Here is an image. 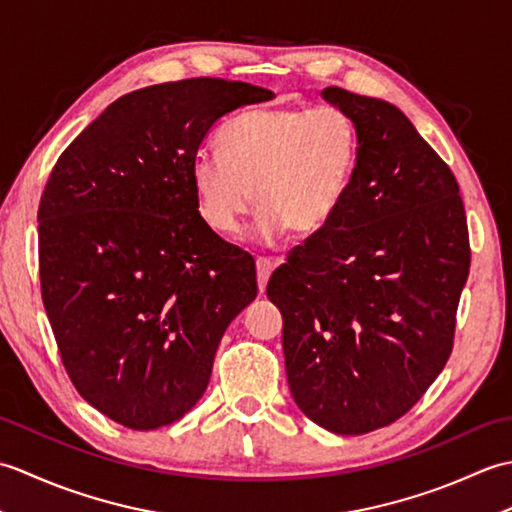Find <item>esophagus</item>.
<instances>
[{"mask_svg":"<svg viewBox=\"0 0 512 512\" xmlns=\"http://www.w3.org/2000/svg\"><path fill=\"white\" fill-rule=\"evenodd\" d=\"M273 270H275V264L270 262V259L257 257V286H259V292L266 290L268 277H270V273H273Z\"/></svg>","mask_w":512,"mask_h":512,"instance_id":"34e87169","label":"esophagus"}]
</instances>
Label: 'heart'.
Segmentation results:
<instances>
[{"mask_svg": "<svg viewBox=\"0 0 512 512\" xmlns=\"http://www.w3.org/2000/svg\"><path fill=\"white\" fill-rule=\"evenodd\" d=\"M217 149L191 160V184L202 220L235 235L259 206V239L323 231L352 187L358 129L341 107H257L233 116L217 132ZM256 195H252V191Z\"/></svg>", "mask_w": 512, "mask_h": 512, "instance_id": "heart-1", "label": "heart"}]
</instances>
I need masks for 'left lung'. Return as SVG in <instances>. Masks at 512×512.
Segmentation results:
<instances>
[{
	"mask_svg": "<svg viewBox=\"0 0 512 512\" xmlns=\"http://www.w3.org/2000/svg\"><path fill=\"white\" fill-rule=\"evenodd\" d=\"M361 140L334 220L268 281L284 317L292 398L319 427L361 436L416 405L447 365L471 268L458 180L387 101L325 88Z\"/></svg>",
	"mask_w": 512,
	"mask_h": 512,
	"instance_id": "obj_1",
	"label": "left lung"
}]
</instances>
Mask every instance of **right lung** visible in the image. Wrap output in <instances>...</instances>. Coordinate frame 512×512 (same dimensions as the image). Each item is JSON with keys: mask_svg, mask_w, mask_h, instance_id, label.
Masks as SVG:
<instances>
[{"mask_svg": "<svg viewBox=\"0 0 512 512\" xmlns=\"http://www.w3.org/2000/svg\"><path fill=\"white\" fill-rule=\"evenodd\" d=\"M268 99L209 76L129 92L46 182L43 308L76 391L123 427H167L191 411L228 323L257 297L253 257L202 220L191 160L222 116Z\"/></svg>", "mask_w": 512, "mask_h": 512, "instance_id": "add662e5", "label": "right lung"}]
</instances>
